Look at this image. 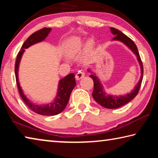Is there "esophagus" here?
Segmentation results:
<instances>
[{
	"label": "esophagus",
	"instance_id": "34e87169",
	"mask_svg": "<svg viewBox=\"0 0 158 158\" xmlns=\"http://www.w3.org/2000/svg\"><path fill=\"white\" fill-rule=\"evenodd\" d=\"M84 76H85L84 72L80 70V71H79L78 73L76 74L75 78H76L77 80H79V79H81V78H83V77H84Z\"/></svg>",
	"mask_w": 158,
	"mask_h": 158
}]
</instances>
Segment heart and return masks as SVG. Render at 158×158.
Segmentation results:
<instances>
[{"mask_svg":"<svg viewBox=\"0 0 158 158\" xmlns=\"http://www.w3.org/2000/svg\"><path fill=\"white\" fill-rule=\"evenodd\" d=\"M90 44V42L89 43ZM83 47L82 42L79 40H69L66 44L65 47V51L66 53L69 56H74L78 53L81 50Z\"/></svg>","mask_w":158,"mask_h":158,"instance_id":"heart-1","label":"heart"}]
</instances>
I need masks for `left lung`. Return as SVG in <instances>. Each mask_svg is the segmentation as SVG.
I'll use <instances>...</instances> for the list:
<instances>
[{
  "label": "left lung",
  "mask_w": 158,
  "mask_h": 158,
  "mask_svg": "<svg viewBox=\"0 0 158 158\" xmlns=\"http://www.w3.org/2000/svg\"><path fill=\"white\" fill-rule=\"evenodd\" d=\"M110 30L111 33L113 34L114 35H115L112 40L120 41L126 45V46L136 55L139 64L141 68V77L139 81L137 83V84L135 85L134 89L130 93H127V94L123 95H113L107 94L105 90V89H104L103 85L100 82V79H98V77L96 76L95 74L93 73L90 69H88V72L91 73L90 77L92 78V79L93 80V82H94V89H93L92 94L93 98H94V100L97 102L99 105L102 106L103 107L105 108L117 109L129 102L132 100V99L138 94V92L141 87V81H142L143 79V69L139 53L137 47L135 44V42H134L130 38H129L127 35H125L124 33H123L121 31L118 30V29L111 27L110 28Z\"/></svg>",
  "instance_id": "left-lung-1"
}]
</instances>
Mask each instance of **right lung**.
I'll return each mask as SVG.
<instances>
[{
    "mask_svg": "<svg viewBox=\"0 0 158 158\" xmlns=\"http://www.w3.org/2000/svg\"><path fill=\"white\" fill-rule=\"evenodd\" d=\"M51 31H52L51 28H43L41 30L35 32L26 40L24 43L23 44L22 47H21V51L18 53L15 68L16 81H17L18 90L21 98H22L26 105L32 111L37 114L42 115V116H55V115H57L60 114V112H62L65 109L66 105H68L71 93L73 91L74 86L76 85V81L75 78H74L75 75L73 73L68 74L59 81L58 85L57 94L54 100L52 102L47 104V105H37V104L33 103L31 101H30V100H28L27 97L24 95V93H23V90L21 89L19 81L18 74L19 63L23 53L25 52V49H27L32 45L44 40Z\"/></svg>",
    "mask_w": 158,
    "mask_h": 158,
    "instance_id": "obj_1",
    "label": "right lung"
}]
</instances>
